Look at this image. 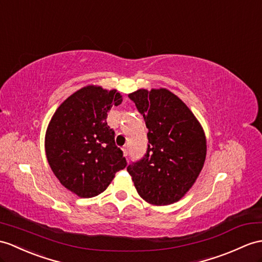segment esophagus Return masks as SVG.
<instances>
[{"label": "esophagus", "instance_id": "esophagus-1", "mask_svg": "<svg viewBox=\"0 0 262 262\" xmlns=\"http://www.w3.org/2000/svg\"><path fill=\"white\" fill-rule=\"evenodd\" d=\"M122 151H123V156L126 157V156H127V146H123Z\"/></svg>", "mask_w": 262, "mask_h": 262}]
</instances>
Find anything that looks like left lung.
I'll return each instance as SVG.
<instances>
[{
  "mask_svg": "<svg viewBox=\"0 0 262 262\" xmlns=\"http://www.w3.org/2000/svg\"><path fill=\"white\" fill-rule=\"evenodd\" d=\"M148 127V150L127 167L139 195L150 205L168 206L192 188L203 168L207 140L187 104L168 89L129 94Z\"/></svg>",
  "mask_w": 262,
  "mask_h": 262,
  "instance_id": "left-lung-1",
  "label": "left lung"
}]
</instances>
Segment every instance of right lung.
Segmentation results:
<instances>
[{"instance_id": "1", "label": "right lung", "mask_w": 262, "mask_h": 262, "mask_svg": "<svg viewBox=\"0 0 262 262\" xmlns=\"http://www.w3.org/2000/svg\"><path fill=\"white\" fill-rule=\"evenodd\" d=\"M122 100L114 89L86 85L63 101L49 122L48 162L62 186L80 198L99 195L126 167L106 123L107 112Z\"/></svg>"}]
</instances>
